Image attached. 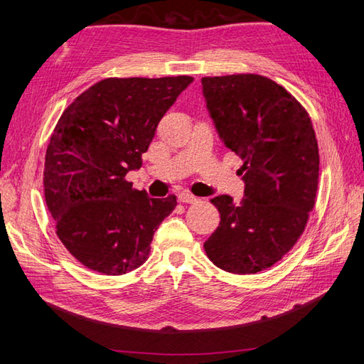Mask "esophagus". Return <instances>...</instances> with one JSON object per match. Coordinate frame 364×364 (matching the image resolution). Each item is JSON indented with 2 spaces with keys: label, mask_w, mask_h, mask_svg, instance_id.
Returning <instances> with one entry per match:
<instances>
[{
  "label": "esophagus",
  "mask_w": 364,
  "mask_h": 364,
  "mask_svg": "<svg viewBox=\"0 0 364 364\" xmlns=\"http://www.w3.org/2000/svg\"><path fill=\"white\" fill-rule=\"evenodd\" d=\"M178 200H180L181 203H196L198 198L194 197L192 194H189V192H181V194L178 196Z\"/></svg>",
  "instance_id": "esophagus-1"
}]
</instances>
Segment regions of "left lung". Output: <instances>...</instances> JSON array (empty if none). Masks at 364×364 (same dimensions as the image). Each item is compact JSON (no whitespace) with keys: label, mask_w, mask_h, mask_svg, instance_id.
<instances>
[{"label":"left lung","mask_w":364,"mask_h":364,"mask_svg":"<svg viewBox=\"0 0 364 364\" xmlns=\"http://www.w3.org/2000/svg\"><path fill=\"white\" fill-rule=\"evenodd\" d=\"M202 89L220 141L244 161V198L211 200L220 223L205 250L227 272L257 274L292 249L314 208L319 150L313 123L266 76H206Z\"/></svg>","instance_id":"1"}]
</instances>
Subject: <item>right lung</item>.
Masks as SVG:
<instances>
[{"mask_svg":"<svg viewBox=\"0 0 364 364\" xmlns=\"http://www.w3.org/2000/svg\"><path fill=\"white\" fill-rule=\"evenodd\" d=\"M192 81L107 78L60 115L45 154V202L59 239L81 264L122 275L149 258L176 197L150 198L125 176L141 168L162 115Z\"/></svg>","mask_w":364,"mask_h":364,"instance_id":"add662e5","label":"right lung"}]
</instances>
